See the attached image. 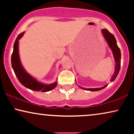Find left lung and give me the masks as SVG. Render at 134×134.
<instances>
[{"label":"left lung","instance_id":"1","mask_svg":"<svg viewBox=\"0 0 134 134\" xmlns=\"http://www.w3.org/2000/svg\"><path fill=\"white\" fill-rule=\"evenodd\" d=\"M102 34L103 35L104 38H105V40L107 42L108 46L110 48V49L112 51L113 57H114L115 62V71L113 74L111 76V78L110 79V82H113L115 79L118 76L119 71L120 69V66H121V51L120 49L119 48L118 45L116 43V40L115 39V36L113 35L112 34H110L107 29H102L101 30ZM108 85H105L104 87L100 88H85L82 87L80 86H79L80 88L85 90L87 91H96L100 90L104 88L107 87Z\"/></svg>","mask_w":134,"mask_h":134}]
</instances>
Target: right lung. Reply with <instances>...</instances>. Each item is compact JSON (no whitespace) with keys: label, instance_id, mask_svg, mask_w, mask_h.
Masks as SVG:
<instances>
[{"label":"right lung","instance_id":"right-lung-1","mask_svg":"<svg viewBox=\"0 0 134 134\" xmlns=\"http://www.w3.org/2000/svg\"><path fill=\"white\" fill-rule=\"evenodd\" d=\"M25 32L18 36L13 46V52L12 55V66L18 79L22 85L33 91L47 92L52 90L57 87V82L46 84L41 83L29 74L22 65L19 54V40L23 37Z\"/></svg>","mask_w":134,"mask_h":134}]
</instances>
